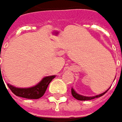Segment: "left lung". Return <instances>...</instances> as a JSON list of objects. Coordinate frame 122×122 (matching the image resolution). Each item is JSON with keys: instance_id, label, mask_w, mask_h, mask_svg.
<instances>
[{"instance_id": "obj_1", "label": "left lung", "mask_w": 122, "mask_h": 122, "mask_svg": "<svg viewBox=\"0 0 122 122\" xmlns=\"http://www.w3.org/2000/svg\"><path fill=\"white\" fill-rule=\"evenodd\" d=\"M109 89V88H108ZM108 89L104 93H102V94L98 95H95V96H93V97H86V96H83V95H81L78 94L75 91V90L73 88H71V94L73 95V97L74 98H76V100H81V101H84V100H93V99H95V98H97V97H101L103 95H104L107 91H108Z\"/></svg>"}]
</instances>
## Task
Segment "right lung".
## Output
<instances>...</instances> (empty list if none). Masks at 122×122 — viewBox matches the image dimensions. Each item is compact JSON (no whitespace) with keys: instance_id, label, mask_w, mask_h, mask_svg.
<instances>
[{"instance_id":"add662e5","label":"right lung","mask_w":122,"mask_h":122,"mask_svg":"<svg viewBox=\"0 0 122 122\" xmlns=\"http://www.w3.org/2000/svg\"><path fill=\"white\" fill-rule=\"evenodd\" d=\"M2 75L0 74V77ZM55 77H56V76L45 77L38 84L30 88H16L12 85H10L9 84H7V86L9 89L12 91V93L15 94L16 96L24 97V98H27V99H39L45 94L46 90L48 87V85L51 82L52 80Z\"/></svg>"}]
</instances>
